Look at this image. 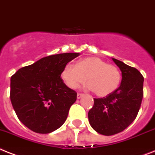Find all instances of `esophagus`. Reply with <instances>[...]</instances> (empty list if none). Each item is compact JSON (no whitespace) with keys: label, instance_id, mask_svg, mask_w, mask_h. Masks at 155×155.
<instances>
[{"label":"esophagus","instance_id":"34e87169","mask_svg":"<svg viewBox=\"0 0 155 155\" xmlns=\"http://www.w3.org/2000/svg\"><path fill=\"white\" fill-rule=\"evenodd\" d=\"M84 96V94H80V93H78L77 94V98L78 99H80V98H81L82 97Z\"/></svg>","mask_w":155,"mask_h":155}]
</instances>
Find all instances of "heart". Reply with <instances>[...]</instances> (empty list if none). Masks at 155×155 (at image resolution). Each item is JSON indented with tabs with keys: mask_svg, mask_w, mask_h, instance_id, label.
<instances>
[{
	"mask_svg": "<svg viewBox=\"0 0 155 155\" xmlns=\"http://www.w3.org/2000/svg\"><path fill=\"white\" fill-rule=\"evenodd\" d=\"M62 78L70 88L76 89L85 84L98 97H105L117 89L121 81V72L116 66L96 57L81 60L77 64L68 63L62 71Z\"/></svg>",
	"mask_w": 155,
	"mask_h": 155,
	"instance_id": "obj_1",
	"label": "heart"
}]
</instances>
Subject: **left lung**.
Listing matches in <instances>:
<instances>
[{"instance_id": "1", "label": "left lung", "mask_w": 155, "mask_h": 155, "mask_svg": "<svg viewBox=\"0 0 155 155\" xmlns=\"http://www.w3.org/2000/svg\"><path fill=\"white\" fill-rule=\"evenodd\" d=\"M113 61L121 71V83L117 89L106 97L94 98L88 120L94 131L112 136L124 131L136 119L143 96L142 74L136 68L115 58Z\"/></svg>"}]
</instances>
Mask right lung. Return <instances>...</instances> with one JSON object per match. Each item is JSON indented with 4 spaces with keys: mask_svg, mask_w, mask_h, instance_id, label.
Returning <instances> with one entry per match:
<instances>
[{
    "mask_svg": "<svg viewBox=\"0 0 155 155\" xmlns=\"http://www.w3.org/2000/svg\"><path fill=\"white\" fill-rule=\"evenodd\" d=\"M78 56L79 53H65L45 57L11 77L12 105L19 120L31 131L50 133L65 122L77 94L61 75L66 64Z\"/></svg>",
    "mask_w": 155,
    "mask_h": 155,
    "instance_id": "add662e5",
    "label": "right lung"
}]
</instances>
